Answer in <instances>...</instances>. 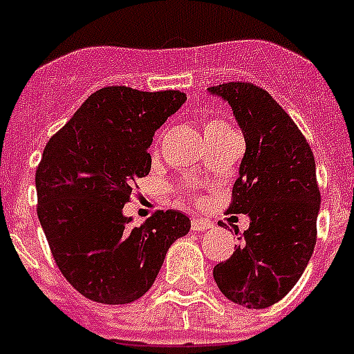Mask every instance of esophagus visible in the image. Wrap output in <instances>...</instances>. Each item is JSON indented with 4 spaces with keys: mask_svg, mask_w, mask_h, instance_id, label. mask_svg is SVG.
Segmentation results:
<instances>
[{
    "mask_svg": "<svg viewBox=\"0 0 354 354\" xmlns=\"http://www.w3.org/2000/svg\"><path fill=\"white\" fill-rule=\"evenodd\" d=\"M193 232H207V230H213V222L205 221V218H193Z\"/></svg>",
    "mask_w": 354,
    "mask_h": 354,
    "instance_id": "34e87169",
    "label": "esophagus"
}]
</instances>
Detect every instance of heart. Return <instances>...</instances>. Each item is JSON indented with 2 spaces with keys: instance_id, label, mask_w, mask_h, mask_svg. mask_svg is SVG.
<instances>
[{
  "instance_id": "obj_1",
  "label": "heart",
  "mask_w": 354,
  "mask_h": 354,
  "mask_svg": "<svg viewBox=\"0 0 354 354\" xmlns=\"http://www.w3.org/2000/svg\"><path fill=\"white\" fill-rule=\"evenodd\" d=\"M222 124H224V127H227L226 122H224V121H221V119H209V121L205 122V127H204V132H205V130H211V128L222 127Z\"/></svg>"
}]
</instances>
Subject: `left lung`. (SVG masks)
Masks as SVG:
<instances>
[{
  "instance_id": "obj_1",
  "label": "left lung",
  "mask_w": 354,
  "mask_h": 354,
  "mask_svg": "<svg viewBox=\"0 0 354 354\" xmlns=\"http://www.w3.org/2000/svg\"><path fill=\"white\" fill-rule=\"evenodd\" d=\"M207 91L232 106L246 141L230 213L250 218L241 244L216 264L213 277L230 301L266 308L294 288L313 257L322 204L316 161L307 139L270 93L248 82Z\"/></svg>"
}]
</instances>
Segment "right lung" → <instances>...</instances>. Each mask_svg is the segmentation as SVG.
Listing matches in <instances>:
<instances>
[{"label":"right lung","mask_w":354,"mask_h":354,"mask_svg":"<svg viewBox=\"0 0 354 354\" xmlns=\"http://www.w3.org/2000/svg\"><path fill=\"white\" fill-rule=\"evenodd\" d=\"M185 101L182 91L108 86L88 97L44 149L38 218L62 275L91 301L139 299L172 242L191 230L178 209L158 211L139 227L122 213L136 180L150 172L154 132Z\"/></svg>","instance_id":"obj_1"}]
</instances>
